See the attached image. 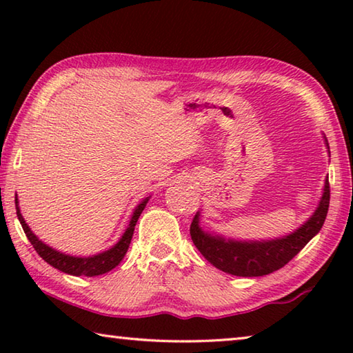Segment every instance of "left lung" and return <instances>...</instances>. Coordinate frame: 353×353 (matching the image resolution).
<instances>
[{
    "instance_id": "1",
    "label": "left lung",
    "mask_w": 353,
    "mask_h": 353,
    "mask_svg": "<svg viewBox=\"0 0 353 353\" xmlns=\"http://www.w3.org/2000/svg\"><path fill=\"white\" fill-rule=\"evenodd\" d=\"M328 204H330V183L325 181L324 194L313 216L301 229L280 240L246 243L213 236L202 232L199 227V214L193 218L190 235L204 259L218 270L240 277L266 276L283 268L286 263L294 259L318 234L327 218Z\"/></svg>"
}]
</instances>
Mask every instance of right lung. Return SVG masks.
Instances as JSON below:
<instances>
[{
	"instance_id": "add662e5",
	"label": "right lung",
	"mask_w": 353,
	"mask_h": 353,
	"mask_svg": "<svg viewBox=\"0 0 353 353\" xmlns=\"http://www.w3.org/2000/svg\"><path fill=\"white\" fill-rule=\"evenodd\" d=\"M17 198V196H15ZM148 199H145L141 204L135 208V212L132 214V219H130V224L124 232V235L121 236L115 246L112 249L105 250L103 254L93 255V256H87V259H79V256H71V255H65L62 252H57L56 249H52L50 246H46L45 243H41L37 236L32 234V230L29 229L28 224L23 219L20 208H19V202L15 199V207H17V216H19L20 224L25 230V234L28 236V240L31 241L34 249L37 250V254L43 259L48 265H51L56 270L62 271L65 274H70V276H87V277H93V276H101V274H105L112 271L113 268H117L119 265V261L124 259L126 255L130 240H132L134 235V229L137 221H139L141 212L145 210Z\"/></svg>"
}]
</instances>
